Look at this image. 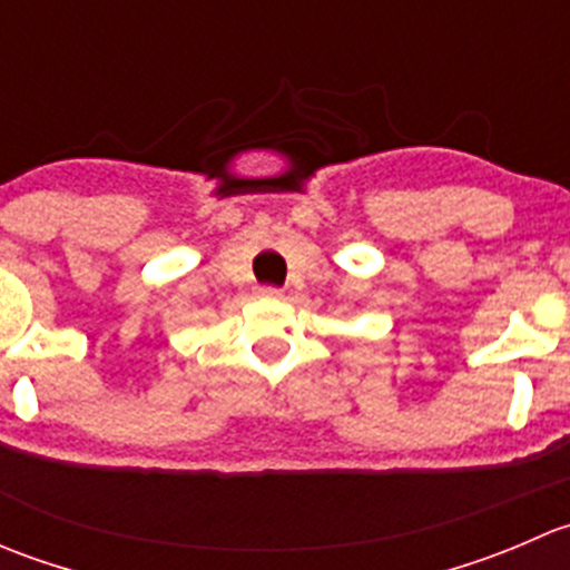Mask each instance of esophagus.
Here are the masks:
<instances>
[{
	"label": "esophagus",
	"instance_id": "1",
	"mask_svg": "<svg viewBox=\"0 0 570 570\" xmlns=\"http://www.w3.org/2000/svg\"><path fill=\"white\" fill-rule=\"evenodd\" d=\"M281 295H284V292L275 289V286H258V297H264V301H278Z\"/></svg>",
	"mask_w": 570,
	"mask_h": 570
}]
</instances>
